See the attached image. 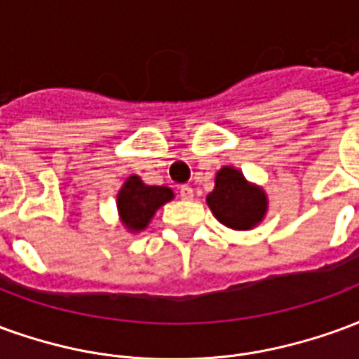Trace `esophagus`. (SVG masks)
<instances>
[{
	"mask_svg": "<svg viewBox=\"0 0 359 359\" xmlns=\"http://www.w3.org/2000/svg\"><path fill=\"white\" fill-rule=\"evenodd\" d=\"M180 198H182V200H192V198H194V190L188 187V184L180 187Z\"/></svg>",
	"mask_w": 359,
	"mask_h": 359,
	"instance_id": "obj_1",
	"label": "esophagus"
}]
</instances>
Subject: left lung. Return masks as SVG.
I'll list each match as a JSON object with an SVG mask.
<instances>
[{"mask_svg":"<svg viewBox=\"0 0 359 359\" xmlns=\"http://www.w3.org/2000/svg\"><path fill=\"white\" fill-rule=\"evenodd\" d=\"M205 202L223 223L234 231H250L264 221L267 213V196L264 188L246 180L238 169L223 167L215 177V188Z\"/></svg>","mask_w":359,"mask_h":359,"instance_id":"8db88e82","label":"left lung"}]
</instances>
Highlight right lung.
I'll return each instance as SVG.
<instances>
[{
  "mask_svg": "<svg viewBox=\"0 0 359 359\" xmlns=\"http://www.w3.org/2000/svg\"><path fill=\"white\" fill-rule=\"evenodd\" d=\"M175 194L167 187H149L140 177L130 175L117 194V211L121 223L130 233H140L149 225L156 211L171 202Z\"/></svg>",
  "mask_w": 359,
  "mask_h": 359,
  "instance_id": "1",
  "label": "right lung"
}]
</instances>
